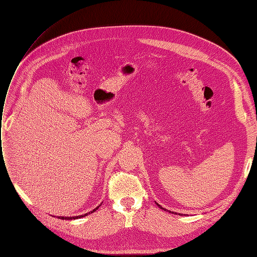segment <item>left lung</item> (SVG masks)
<instances>
[{"label": "left lung", "instance_id": "1", "mask_svg": "<svg viewBox=\"0 0 257 257\" xmlns=\"http://www.w3.org/2000/svg\"><path fill=\"white\" fill-rule=\"evenodd\" d=\"M157 205H158V206H159V207H160L161 209H164V208H162V207H161V206H160V205H159L158 203H157ZM169 212H170V213H172V211H169ZM176 214H177V213H176ZM179 215H182V214H181V213H179Z\"/></svg>", "mask_w": 257, "mask_h": 257}]
</instances>
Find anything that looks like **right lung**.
<instances>
[{
	"instance_id": "obj_1",
	"label": "right lung",
	"mask_w": 257,
	"mask_h": 257,
	"mask_svg": "<svg viewBox=\"0 0 257 257\" xmlns=\"http://www.w3.org/2000/svg\"><path fill=\"white\" fill-rule=\"evenodd\" d=\"M99 207V206H98ZM98 207H96L95 209H93L91 212H89V213H92V212H94L95 210H97L98 209ZM85 215H88V213H85V214H82V215H77V216H58L59 219H61V220H75V219H80V217H83V216H85Z\"/></svg>"
}]
</instances>
